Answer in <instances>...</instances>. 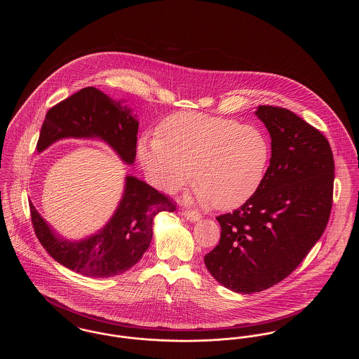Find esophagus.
Here are the masks:
<instances>
[{
    "label": "esophagus",
    "instance_id": "34e87169",
    "mask_svg": "<svg viewBox=\"0 0 359 359\" xmlns=\"http://www.w3.org/2000/svg\"><path fill=\"white\" fill-rule=\"evenodd\" d=\"M183 215L187 218L188 221H191V222H196V221H199V219L202 218L201 212H198V211H195V210H186V211L183 212Z\"/></svg>",
    "mask_w": 359,
    "mask_h": 359
}]
</instances>
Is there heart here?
<instances>
[{
	"label": "heart",
	"mask_w": 359,
	"mask_h": 359,
	"mask_svg": "<svg viewBox=\"0 0 359 359\" xmlns=\"http://www.w3.org/2000/svg\"><path fill=\"white\" fill-rule=\"evenodd\" d=\"M138 160L154 186L176 191L191 182L199 186L201 202L233 208L261 186L271 160V142L253 125L202 113H177L144 136Z\"/></svg>",
	"instance_id": "1"
}]
</instances>
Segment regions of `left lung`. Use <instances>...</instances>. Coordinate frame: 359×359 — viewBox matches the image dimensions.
I'll return each instance as SVG.
<instances>
[{"instance_id": "obj_1", "label": "left lung", "mask_w": 359, "mask_h": 359, "mask_svg": "<svg viewBox=\"0 0 359 359\" xmlns=\"http://www.w3.org/2000/svg\"><path fill=\"white\" fill-rule=\"evenodd\" d=\"M257 117L272 138V157L256 192L217 217L218 245L205 256L223 287L253 293L288 277L330 219L335 165L328 140L288 109L262 104Z\"/></svg>"}]
</instances>
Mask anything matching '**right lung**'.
Instances as JSON below:
<instances>
[{"label": "right lung", "instance_id": "add662e5", "mask_svg": "<svg viewBox=\"0 0 359 359\" xmlns=\"http://www.w3.org/2000/svg\"><path fill=\"white\" fill-rule=\"evenodd\" d=\"M128 106H121L95 87H85L51 107L43 122L37 152L67 137H98L121 158H136L138 121ZM34 234L59 264L87 277H113L135 266L149 248L156 214L173 212L176 202L133 176L126 177L125 192L113 218L100 233L79 242L59 238L29 205Z\"/></svg>", "mask_w": 359, "mask_h": 359}]
</instances>
